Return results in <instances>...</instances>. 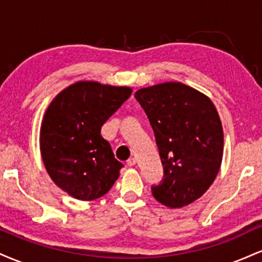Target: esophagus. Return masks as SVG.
Returning <instances> with one entry per match:
<instances>
[{
	"label": "esophagus",
	"instance_id": "esophagus-1",
	"mask_svg": "<svg viewBox=\"0 0 262 262\" xmlns=\"http://www.w3.org/2000/svg\"><path fill=\"white\" fill-rule=\"evenodd\" d=\"M135 162H137V160H135L134 158H129L127 160V165H128V166H134Z\"/></svg>",
	"mask_w": 262,
	"mask_h": 262
}]
</instances>
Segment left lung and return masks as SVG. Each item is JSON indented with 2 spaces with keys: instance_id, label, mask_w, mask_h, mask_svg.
I'll return each mask as SVG.
<instances>
[{
  "instance_id": "left-lung-1",
  "label": "left lung",
  "mask_w": 262,
  "mask_h": 262,
  "mask_svg": "<svg viewBox=\"0 0 262 262\" xmlns=\"http://www.w3.org/2000/svg\"><path fill=\"white\" fill-rule=\"evenodd\" d=\"M134 97L148 116L164 166L152 196L170 208L187 206L208 189L221 167L224 140L217 110L181 82L138 90Z\"/></svg>"
}]
</instances>
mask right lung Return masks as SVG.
<instances>
[{
    "mask_svg": "<svg viewBox=\"0 0 262 262\" xmlns=\"http://www.w3.org/2000/svg\"><path fill=\"white\" fill-rule=\"evenodd\" d=\"M132 89L82 81L54 98L40 128V151L49 176L81 201L97 200L110 191L123 167L102 125L130 97Z\"/></svg>",
    "mask_w": 262,
    "mask_h": 262,
    "instance_id": "right-lung-1",
    "label": "right lung"
}]
</instances>
